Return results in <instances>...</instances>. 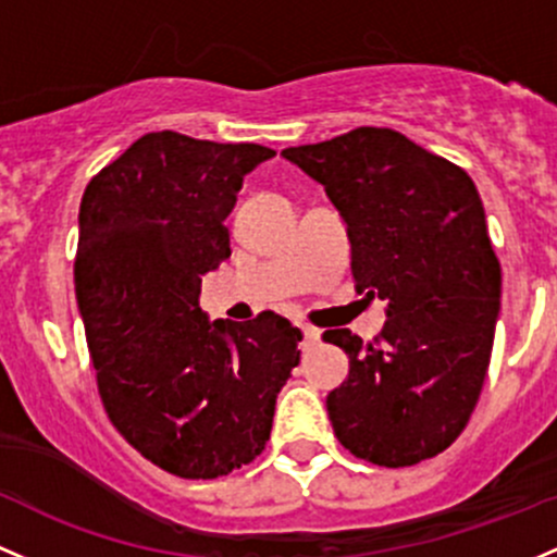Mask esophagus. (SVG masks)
Masks as SVG:
<instances>
[{"mask_svg":"<svg viewBox=\"0 0 557 557\" xmlns=\"http://www.w3.org/2000/svg\"><path fill=\"white\" fill-rule=\"evenodd\" d=\"M301 335H304V346H317L322 338V330L314 325H301Z\"/></svg>","mask_w":557,"mask_h":557,"instance_id":"34e87169","label":"esophagus"}]
</instances>
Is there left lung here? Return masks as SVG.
I'll use <instances>...</instances> for the list:
<instances>
[{
	"instance_id": "1",
	"label": "left lung",
	"mask_w": 557,
	"mask_h": 557,
	"mask_svg": "<svg viewBox=\"0 0 557 557\" xmlns=\"http://www.w3.org/2000/svg\"><path fill=\"white\" fill-rule=\"evenodd\" d=\"M283 156L344 216L357 290L388 301L377 338L322 335L348 354V377L327 394L335 436L372 466L431 460L466 431L499 314L503 272L479 189L466 169L386 126Z\"/></svg>"
}]
</instances>
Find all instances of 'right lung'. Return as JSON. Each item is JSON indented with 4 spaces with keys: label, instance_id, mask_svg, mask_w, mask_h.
<instances>
[{
    "label": "right lung",
    "instance_id": "add662e5",
    "mask_svg": "<svg viewBox=\"0 0 557 557\" xmlns=\"http://www.w3.org/2000/svg\"><path fill=\"white\" fill-rule=\"evenodd\" d=\"M274 150L150 132L91 176L73 261L97 391L110 423L180 479H219L267 447L301 330L261 311L216 320L200 277L230 259L224 219Z\"/></svg>",
    "mask_w": 557,
    "mask_h": 557
}]
</instances>
